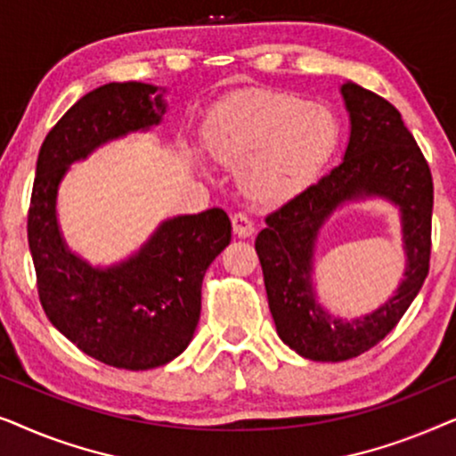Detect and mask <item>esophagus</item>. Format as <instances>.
<instances>
[{
	"mask_svg": "<svg viewBox=\"0 0 456 456\" xmlns=\"http://www.w3.org/2000/svg\"><path fill=\"white\" fill-rule=\"evenodd\" d=\"M232 230L239 239H248L255 232V224L247 214H234L232 216Z\"/></svg>",
	"mask_w": 456,
	"mask_h": 456,
	"instance_id": "obj_1",
	"label": "esophagus"
}]
</instances>
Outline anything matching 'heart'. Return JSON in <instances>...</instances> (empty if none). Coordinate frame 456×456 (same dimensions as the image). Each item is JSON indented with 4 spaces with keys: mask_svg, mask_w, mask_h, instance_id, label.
Listing matches in <instances>:
<instances>
[{
    "mask_svg": "<svg viewBox=\"0 0 456 456\" xmlns=\"http://www.w3.org/2000/svg\"><path fill=\"white\" fill-rule=\"evenodd\" d=\"M338 139V120L326 105L264 89L226 97L203 124V145L211 158L236 167L240 191L267 205L307 189Z\"/></svg>",
    "mask_w": 456,
    "mask_h": 456,
    "instance_id": "b5f03b06",
    "label": "heart"
}]
</instances>
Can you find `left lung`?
Wrapping results in <instances>:
<instances>
[{"instance_id": "1", "label": "left lung", "mask_w": 456, "mask_h": 456, "mask_svg": "<svg viewBox=\"0 0 456 456\" xmlns=\"http://www.w3.org/2000/svg\"><path fill=\"white\" fill-rule=\"evenodd\" d=\"M340 95L351 120L342 161L267 216L255 240L276 332L311 361H346L376 346L421 290L432 248L434 183L413 134L395 105L376 93L346 80ZM367 198H384L399 209L405 273L388 302L346 321L316 301L314 245L336 208Z\"/></svg>"}]
</instances>
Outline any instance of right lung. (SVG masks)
Returning a JSON list of instances; mask_svg holds the SVG:
<instances>
[{
  "mask_svg": "<svg viewBox=\"0 0 456 456\" xmlns=\"http://www.w3.org/2000/svg\"><path fill=\"white\" fill-rule=\"evenodd\" d=\"M164 93L130 80L80 97L43 141L28 209V248L49 322L89 357L130 371L170 363L191 345L203 276L230 245L232 226L220 208L174 216L126 259L91 265L61 236L58 191L70 166L95 149L158 126Z\"/></svg>",
  "mask_w": 456,
  "mask_h": 456,
  "instance_id": "obj_1",
  "label": "right lung"
}]
</instances>
